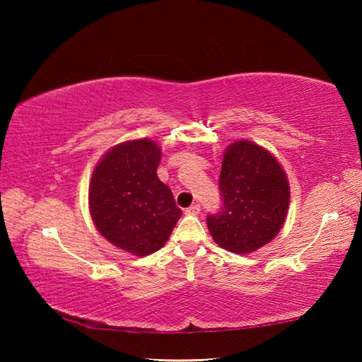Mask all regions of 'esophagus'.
Returning <instances> with one entry per match:
<instances>
[{"label": "esophagus", "mask_w": 362, "mask_h": 362, "mask_svg": "<svg viewBox=\"0 0 362 362\" xmlns=\"http://www.w3.org/2000/svg\"><path fill=\"white\" fill-rule=\"evenodd\" d=\"M199 211H201L199 204H192L189 207H187L185 214H188V216H196V214H199Z\"/></svg>", "instance_id": "esophagus-1"}]
</instances>
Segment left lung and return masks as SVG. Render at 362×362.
<instances>
[{
    "instance_id": "8db88e82",
    "label": "left lung",
    "mask_w": 362,
    "mask_h": 362,
    "mask_svg": "<svg viewBox=\"0 0 362 362\" xmlns=\"http://www.w3.org/2000/svg\"><path fill=\"white\" fill-rule=\"evenodd\" d=\"M222 211L207 216V228L220 247L254 252L278 235L289 209V182L278 159L249 140L225 150L218 180Z\"/></svg>"
}]
</instances>
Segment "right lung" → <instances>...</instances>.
<instances>
[{
	"label": "right lung",
	"instance_id": "right-lung-1",
	"mask_svg": "<svg viewBox=\"0 0 362 362\" xmlns=\"http://www.w3.org/2000/svg\"><path fill=\"white\" fill-rule=\"evenodd\" d=\"M161 150L150 139L108 150L89 183V211L100 235L137 257L150 255L169 240L182 211L170 188L158 179Z\"/></svg>",
	"mask_w": 362,
	"mask_h": 362
}]
</instances>
